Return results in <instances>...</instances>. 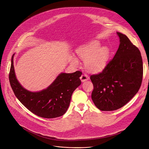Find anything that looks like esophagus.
<instances>
[{"label":"esophagus","instance_id":"esophagus-1","mask_svg":"<svg viewBox=\"0 0 149 149\" xmlns=\"http://www.w3.org/2000/svg\"><path fill=\"white\" fill-rule=\"evenodd\" d=\"M80 79H81L82 82H84V81H87L89 79V77H88V76L86 74H83L81 76Z\"/></svg>","mask_w":149,"mask_h":149}]
</instances>
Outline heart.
Masks as SVG:
<instances>
[{
  "label": "heart",
  "mask_w": 149,
  "mask_h": 149,
  "mask_svg": "<svg viewBox=\"0 0 149 149\" xmlns=\"http://www.w3.org/2000/svg\"><path fill=\"white\" fill-rule=\"evenodd\" d=\"M101 44L97 40H93L84 44L77 49V54L85 61L86 68L91 72H99L107 67L110 56L109 48L101 47ZM73 61L77 63V59L73 58Z\"/></svg>",
  "instance_id": "b5f03b06"
}]
</instances>
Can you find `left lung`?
<instances>
[{"label":"left lung","mask_w":149,"mask_h":149,"mask_svg":"<svg viewBox=\"0 0 149 149\" xmlns=\"http://www.w3.org/2000/svg\"><path fill=\"white\" fill-rule=\"evenodd\" d=\"M120 38L118 49L103 71L90 76L94 90L91 98L101 111L121 108L139 90L143 79L141 53L127 36L117 32Z\"/></svg>","instance_id":"1"}]
</instances>
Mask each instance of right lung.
Masks as SVG:
<instances>
[{
	"label": "right lung",
	"mask_w": 149,
	"mask_h": 149,
	"mask_svg": "<svg viewBox=\"0 0 149 149\" xmlns=\"http://www.w3.org/2000/svg\"><path fill=\"white\" fill-rule=\"evenodd\" d=\"M13 55L9 72V82L12 89L25 107L35 115L46 118H54L64 114L70 104L74 90L81 81L82 72L61 73L46 89L32 92L24 88L17 81L13 66Z\"/></svg>",
	"instance_id": "add662e5"
}]
</instances>
